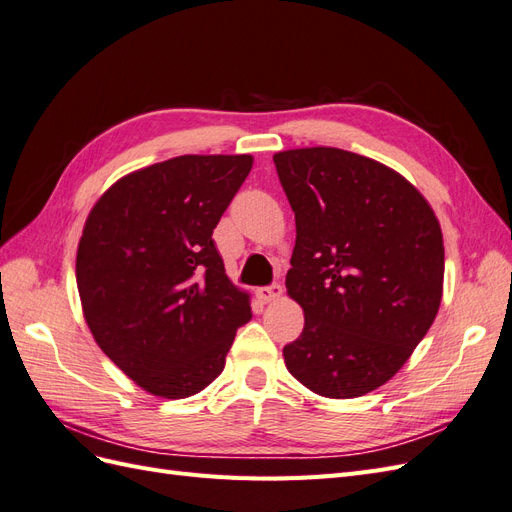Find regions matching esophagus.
<instances>
[{
    "mask_svg": "<svg viewBox=\"0 0 512 512\" xmlns=\"http://www.w3.org/2000/svg\"><path fill=\"white\" fill-rule=\"evenodd\" d=\"M282 286L280 284H271V286H262V288H258V297L265 301V303H269V301H275V299H280L282 297Z\"/></svg>",
    "mask_w": 512,
    "mask_h": 512,
    "instance_id": "obj_1",
    "label": "esophagus"
}]
</instances>
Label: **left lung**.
I'll return each mask as SVG.
<instances>
[{
    "instance_id": "obj_1",
    "label": "left lung",
    "mask_w": 512,
    "mask_h": 512,
    "mask_svg": "<svg viewBox=\"0 0 512 512\" xmlns=\"http://www.w3.org/2000/svg\"><path fill=\"white\" fill-rule=\"evenodd\" d=\"M297 224L286 275L305 327L284 346L290 374L333 399L391 380L442 301L438 218L389 166L335 147L273 156Z\"/></svg>"
}]
</instances>
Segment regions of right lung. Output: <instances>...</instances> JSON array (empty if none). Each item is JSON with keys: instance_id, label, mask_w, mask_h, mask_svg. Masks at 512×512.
<instances>
[{"instance_id": "right-lung-1", "label": "right lung", "mask_w": 512, "mask_h": 512, "mask_svg": "<svg viewBox=\"0 0 512 512\" xmlns=\"http://www.w3.org/2000/svg\"><path fill=\"white\" fill-rule=\"evenodd\" d=\"M252 156H179L119 179L91 209L76 254L85 320L145 391L183 399L222 374L250 297L230 284L213 228Z\"/></svg>"}]
</instances>
